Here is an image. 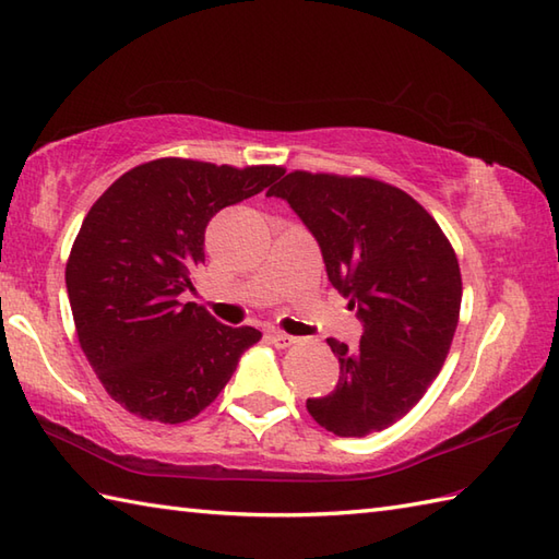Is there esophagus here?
Masks as SVG:
<instances>
[{"label": "esophagus", "instance_id": "34e87169", "mask_svg": "<svg viewBox=\"0 0 559 559\" xmlns=\"http://www.w3.org/2000/svg\"><path fill=\"white\" fill-rule=\"evenodd\" d=\"M269 341H271L276 348H290L293 343L298 341V338L283 334V331H278V329H271V331H269Z\"/></svg>", "mask_w": 559, "mask_h": 559}]
</instances>
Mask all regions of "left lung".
Masks as SVG:
<instances>
[{
    "mask_svg": "<svg viewBox=\"0 0 559 559\" xmlns=\"http://www.w3.org/2000/svg\"><path fill=\"white\" fill-rule=\"evenodd\" d=\"M317 237L326 276L365 326L360 346L326 338L338 384L307 399L338 437L401 420L442 370L461 310V271L437 221L403 189L372 177L288 173L269 189Z\"/></svg>",
    "mask_w": 559,
    "mask_h": 559,
    "instance_id": "left-lung-1",
    "label": "left lung"
}]
</instances>
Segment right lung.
Returning <instances> with one entry per match:
<instances>
[{
	"label": "right lung",
	"instance_id": "add662e5",
	"mask_svg": "<svg viewBox=\"0 0 559 559\" xmlns=\"http://www.w3.org/2000/svg\"><path fill=\"white\" fill-rule=\"evenodd\" d=\"M283 173L158 158L124 173L91 206L67 261L69 305L83 355L129 413L168 425L197 418L261 338L182 295L204 264L209 221Z\"/></svg>",
	"mask_w": 559,
	"mask_h": 559
}]
</instances>
